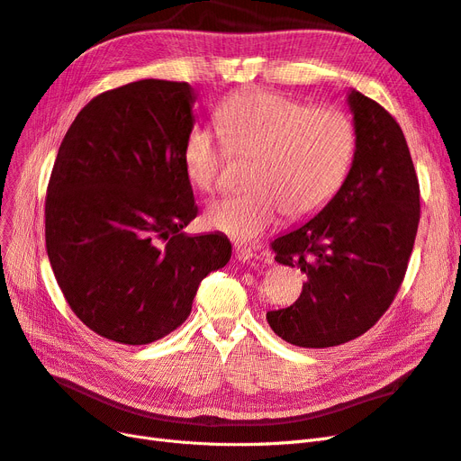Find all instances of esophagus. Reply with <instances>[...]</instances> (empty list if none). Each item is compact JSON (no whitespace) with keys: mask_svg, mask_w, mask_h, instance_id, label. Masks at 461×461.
Returning a JSON list of instances; mask_svg holds the SVG:
<instances>
[{"mask_svg":"<svg viewBox=\"0 0 461 461\" xmlns=\"http://www.w3.org/2000/svg\"><path fill=\"white\" fill-rule=\"evenodd\" d=\"M234 258H236V261L246 263V261H252V258H256V256L249 248H246L242 244H236L234 246Z\"/></svg>","mask_w":461,"mask_h":461,"instance_id":"1","label":"esophagus"}]
</instances>
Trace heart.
Segmentation results:
<instances>
[{"mask_svg":"<svg viewBox=\"0 0 461 461\" xmlns=\"http://www.w3.org/2000/svg\"><path fill=\"white\" fill-rule=\"evenodd\" d=\"M225 140L196 124L183 148L188 178L203 192L227 186L225 142L256 153L244 194L207 207L205 222L239 242H249L285 215H317L337 196L356 153V127L339 107H313L269 90H244L215 109Z\"/></svg>","mask_w":461,"mask_h":461,"instance_id":"b5f03b06","label":"heart"}]
</instances>
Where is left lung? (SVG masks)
I'll return each instance as SVG.
<instances>
[{
  "instance_id": "obj_1",
  "label": "left lung",
  "mask_w": 461,
  "mask_h": 461,
  "mask_svg": "<svg viewBox=\"0 0 461 461\" xmlns=\"http://www.w3.org/2000/svg\"><path fill=\"white\" fill-rule=\"evenodd\" d=\"M354 111L352 169L330 203L300 229L271 242L275 261L308 283L271 329L302 348H330L367 332L394 302L420 225V180L400 124L361 92Z\"/></svg>"
}]
</instances>
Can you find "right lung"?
<instances>
[{
	"label": "right lung",
	"mask_w": 461,
	"mask_h": 461,
	"mask_svg": "<svg viewBox=\"0 0 461 461\" xmlns=\"http://www.w3.org/2000/svg\"><path fill=\"white\" fill-rule=\"evenodd\" d=\"M188 82L146 78L95 95L68 127L46 194V249L68 308L119 344L186 321L202 278L225 267L222 234L186 236L198 215L183 148Z\"/></svg>",
	"instance_id": "add662e5"
}]
</instances>
